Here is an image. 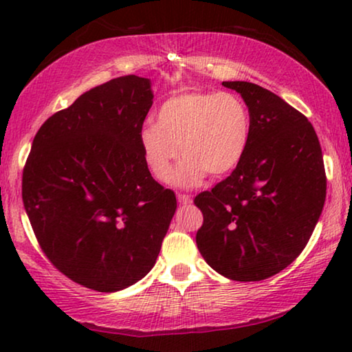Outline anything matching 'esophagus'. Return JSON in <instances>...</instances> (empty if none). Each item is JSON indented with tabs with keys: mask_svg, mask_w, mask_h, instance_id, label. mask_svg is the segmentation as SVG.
<instances>
[{
	"mask_svg": "<svg viewBox=\"0 0 352 352\" xmlns=\"http://www.w3.org/2000/svg\"><path fill=\"white\" fill-rule=\"evenodd\" d=\"M177 201H179L181 205H190L192 204V197L179 194V195H177Z\"/></svg>",
	"mask_w": 352,
	"mask_h": 352,
	"instance_id": "esophagus-1",
	"label": "esophagus"
}]
</instances>
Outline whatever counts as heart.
Masks as SVG:
<instances>
[{
	"mask_svg": "<svg viewBox=\"0 0 352 352\" xmlns=\"http://www.w3.org/2000/svg\"><path fill=\"white\" fill-rule=\"evenodd\" d=\"M252 117L242 98L228 91H184L168 98L157 110V123L139 129V147L153 177L194 187L232 173L247 152Z\"/></svg>",
	"mask_w": 352,
	"mask_h": 352,
	"instance_id": "obj_1",
	"label": "heart"
}]
</instances>
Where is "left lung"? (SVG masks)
Masks as SVG:
<instances>
[{"label": "left lung", "mask_w": 352, "mask_h": 352, "mask_svg": "<svg viewBox=\"0 0 352 352\" xmlns=\"http://www.w3.org/2000/svg\"><path fill=\"white\" fill-rule=\"evenodd\" d=\"M252 117L247 152L232 175L201 192L195 242L208 266L237 282H258L292 264L311 239L325 204L317 134L305 115L248 81H223Z\"/></svg>", "instance_id": "obj_1"}]
</instances>
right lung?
I'll list each match as a JSON object with an SVG mask.
<instances>
[{
	"label": "right lung",
	"instance_id": "obj_1",
	"mask_svg": "<svg viewBox=\"0 0 352 352\" xmlns=\"http://www.w3.org/2000/svg\"><path fill=\"white\" fill-rule=\"evenodd\" d=\"M153 91L120 76L43 123L22 177L27 216L47 259L80 285L120 292L153 267L176 195L153 179L139 147Z\"/></svg>",
	"mask_w": 352,
	"mask_h": 352
}]
</instances>
